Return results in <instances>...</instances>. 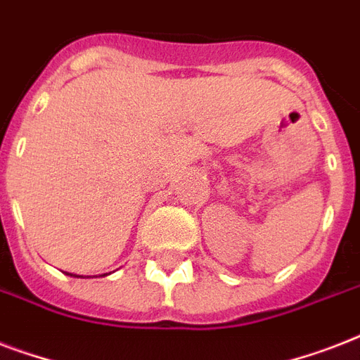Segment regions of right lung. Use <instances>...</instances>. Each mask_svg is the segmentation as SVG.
<instances>
[{
  "label": "right lung",
  "mask_w": 360,
  "mask_h": 360,
  "mask_svg": "<svg viewBox=\"0 0 360 360\" xmlns=\"http://www.w3.org/2000/svg\"><path fill=\"white\" fill-rule=\"evenodd\" d=\"M67 274H69V273H67ZM70 276H75V274H70ZM76 276H78V274H76ZM103 276H104V274H103Z\"/></svg>",
  "instance_id": "obj_1"
}]
</instances>
